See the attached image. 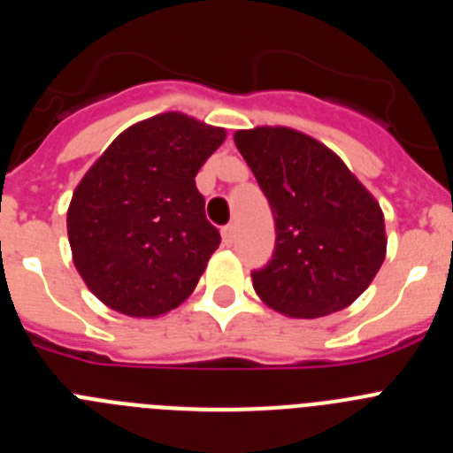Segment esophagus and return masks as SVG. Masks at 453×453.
Segmentation results:
<instances>
[{"mask_svg":"<svg viewBox=\"0 0 453 453\" xmlns=\"http://www.w3.org/2000/svg\"><path fill=\"white\" fill-rule=\"evenodd\" d=\"M222 240H224V245H234V240H235V226H234V224H226V226H224Z\"/></svg>","mask_w":453,"mask_h":453,"instance_id":"1","label":"esophagus"}]
</instances>
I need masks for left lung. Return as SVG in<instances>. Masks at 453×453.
<instances>
[{
    "mask_svg": "<svg viewBox=\"0 0 453 453\" xmlns=\"http://www.w3.org/2000/svg\"><path fill=\"white\" fill-rule=\"evenodd\" d=\"M235 147L274 218V251L254 290L292 318H322L363 295L386 258L379 203L331 150L286 127L238 131Z\"/></svg>",
    "mask_w": 453,
    "mask_h": 453,
    "instance_id": "8db88e82",
    "label": "left lung"
}]
</instances>
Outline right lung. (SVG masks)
Instances as JSON below:
<instances>
[{
    "label": "right lung",
    "mask_w": 453,
    "mask_h": 453,
    "mask_svg": "<svg viewBox=\"0 0 453 453\" xmlns=\"http://www.w3.org/2000/svg\"><path fill=\"white\" fill-rule=\"evenodd\" d=\"M224 129L181 113L134 124L111 142L72 195L67 235L79 274L131 318L177 308L219 247L195 186Z\"/></svg>",
    "instance_id": "1"
}]
</instances>
